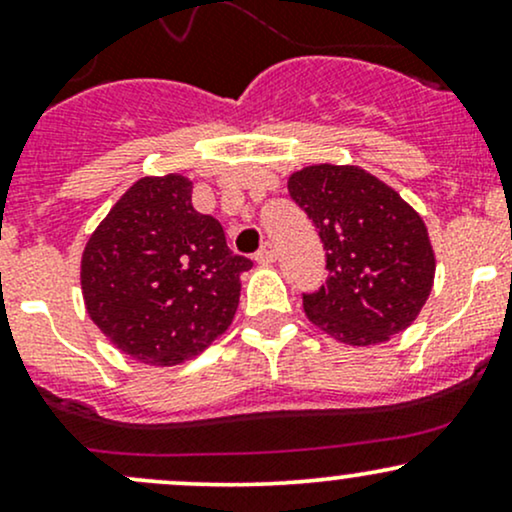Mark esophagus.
<instances>
[{
	"instance_id": "1",
	"label": "esophagus",
	"mask_w": 512,
	"mask_h": 512,
	"mask_svg": "<svg viewBox=\"0 0 512 512\" xmlns=\"http://www.w3.org/2000/svg\"><path fill=\"white\" fill-rule=\"evenodd\" d=\"M274 257H276V252H274V243H262V248L257 250V255H255V260L260 262V264H272L274 262Z\"/></svg>"
}]
</instances>
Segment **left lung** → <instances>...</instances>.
Instances as JSON below:
<instances>
[{
    "mask_svg": "<svg viewBox=\"0 0 512 512\" xmlns=\"http://www.w3.org/2000/svg\"><path fill=\"white\" fill-rule=\"evenodd\" d=\"M289 195L317 228L327 279L303 293L310 322L337 342L368 346L407 330L433 286L436 257L421 216L356 166H308Z\"/></svg>",
    "mask_w": 512,
    "mask_h": 512,
    "instance_id": "8db88e82",
    "label": "left lung"
}]
</instances>
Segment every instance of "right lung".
<instances>
[{"instance_id": "right-lung-1", "label": "right lung", "mask_w": 512, "mask_h": 512, "mask_svg": "<svg viewBox=\"0 0 512 512\" xmlns=\"http://www.w3.org/2000/svg\"><path fill=\"white\" fill-rule=\"evenodd\" d=\"M250 257L192 207L182 175L142 178L88 238L81 289L91 320L134 361L175 366L226 332Z\"/></svg>"}]
</instances>
